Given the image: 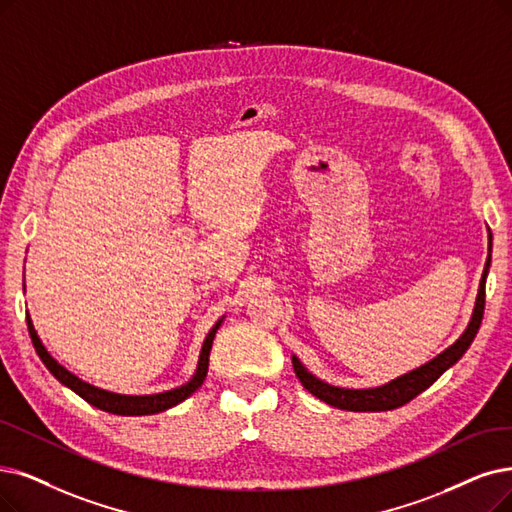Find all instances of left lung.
Masks as SVG:
<instances>
[{
    "label": "left lung",
    "mask_w": 512,
    "mask_h": 512,
    "mask_svg": "<svg viewBox=\"0 0 512 512\" xmlns=\"http://www.w3.org/2000/svg\"><path fill=\"white\" fill-rule=\"evenodd\" d=\"M489 250H492V235H489ZM489 264H492V256H487L481 283H479L475 311H473V317H470V321H468V327L464 330V334L452 346H449V349H445L435 359L416 367V370H412L410 374H403L388 384H382L376 388H340V386H332V384L319 380L317 376H313L300 363V359L294 355L292 365H294V372H296L298 380L311 395L325 401L327 405L338 407V410L386 412V410H395V407L405 405L407 401H412L416 395L426 391V388L431 386L447 370V367H452L466 353L470 342L475 340L479 327H481L483 309H485V279L489 273Z\"/></svg>",
    "instance_id": "left-lung-1"
}]
</instances>
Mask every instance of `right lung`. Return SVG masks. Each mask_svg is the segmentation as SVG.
Segmentation results:
<instances>
[{
  "mask_svg": "<svg viewBox=\"0 0 512 512\" xmlns=\"http://www.w3.org/2000/svg\"><path fill=\"white\" fill-rule=\"evenodd\" d=\"M222 319H218V323L212 327L210 334L206 336V340H203L199 361H197V370H195L193 378L187 384H182L178 388H172V391H166V393H157V395H117V393L105 391V388H98L94 384L84 382L81 378H77L75 374H71L67 367L60 365L46 351V346L42 344V340H39V336L35 332V327H33V321H31L29 313H27V327H29L31 342L35 346V353L39 355V359L44 361V365L48 367L50 374L60 384L69 386L73 393H77L81 399L88 401L94 407H98V410H102V412L117 414V416H149V414H159L163 410H170V407H174L180 401H185L187 397H191L197 391V388L203 384V380H206V374H208L212 342H214V336L218 332Z\"/></svg>",
  "mask_w": 512,
  "mask_h": 512,
  "instance_id": "add662e5",
  "label": "right lung"
}]
</instances>
